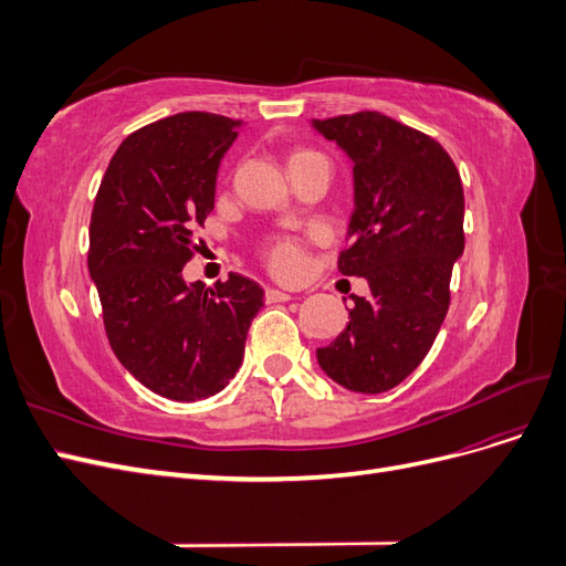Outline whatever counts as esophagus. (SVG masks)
<instances>
[{
	"label": "esophagus",
	"mask_w": 566,
	"mask_h": 566,
	"mask_svg": "<svg viewBox=\"0 0 566 566\" xmlns=\"http://www.w3.org/2000/svg\"><path fill=\"white\" fill-rule=\"evenodd\" d=\"M264 300H266V304H276V302H287V300H293V297H290L287 293H283V290L266 287L264 290Z\"/></svg>",
	"instance_id": "34e87169"
}]
</instances>
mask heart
Segmentation results:
<instances>
[{"label": "heart", "instance_id": "obj_1", "mask_svg": "<svg viewBox=\"0 0 566 566\" xmlns=\"http://www.w3.org/2000/svg\"><path fill=\"white\" fill-rule=\"evenodd\" d=\"M304 156H312V150H295L290 160H297ZM266 264L269 269L276 273V276L283 279H295L304 271L306 266V256L302 250V243L295 241V238H279L266 252Z\"/></svg>", "mask_w": 566, "mask_h": 566}]
</instances>
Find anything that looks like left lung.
I'll use <instances>...</instances> for the list:
<instances>
[{
	"instance_id": "obj_1",
	"label": "left lung",
	"mask_w": 566,
	"mask_h": 566,
	"mask_svg": "<svg viewBox=\"0 0 566 566\" xmlns=\"http://www.w3.org/2000/svg\"><path fill=\"white\" fill-rule=\"evenodd\" d=\"M314 127L354 163L356 208L337 269L370 285L368 300L352 295L347 328L316 352L318 366L342 387L380 394L422 364L447 318L465 196L439 142L378 111Z\"/></svg>"
}]
</instances>
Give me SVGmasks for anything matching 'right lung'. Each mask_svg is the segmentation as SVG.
Instances as JSON below:
<instances>
[{"mask_svg":"<svg viewBox=\"0 0 566 566\" xmlns=\"http://www.w3.org/2000/svg\"><path fill=\"white\" fill-rule=\"evenodd\" d=\"M238 125L188 111L136 129L94 200L87 264L111 349L144 387L172 401L208 399L229 385L264 306V290L241 273L210 290L181 276Z\"/></svg>","mask_w":566,"mask_h":566,"instance_id":"1","label":"right lung"}]
</instances>
